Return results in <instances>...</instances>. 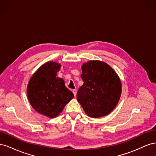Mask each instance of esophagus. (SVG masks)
Segmentation results:
<instances>
[{"instance_id":"34e87169","label":"esophagus","mask_w":156,"mask_h":156,"mask_svg":"<svg viewBox=\"0 0 156 156\" xmlns=\"http://www.w3.org/2000/svg\"><path fill=\"white\" fill-rule=\"evenodd\" d=\"M72 92H73V93L74 94V96H76V95H77V90H73Z\"/></svg>"}]
</instances>
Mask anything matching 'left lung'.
Wrapping results in <instances>:
<instances>
[{
    "label": "left lung",
    "instance_id": "obj_1",
    "mask_svg": "<svg viewBox=\"0 0 156 156\" xmlns=\"http://www.w3.org/2000/svg\"><path fill=\"white\" fill-rule=\"evenodd\" d=\"M84 82L77 94L78 102L86 114L93 119L111 112L119 103L122 83L109 65L100 60H90L82 66Z\"/></svg>",
    "mask_w": 156,
    "mask_h": 156
}]
</instances>
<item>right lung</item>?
<instances>
[{
    "label": "right lung",
    "instance_id": "right-lung-1",
    "mask_svg": "<svg viewBox=\"0 0 156 156\" xmlns=\"http://www.w3.org/2000/svg\"><path fill=\"white\" fill-rule=\"evenodd\" d=\"M60 68L61 64L56 62H45L32 75L27 85V94L31 106L49 119L58 116L74 98L64 80L57 77Z\"/></svg>",
    "mask_w": 156,
    "mask_h": 156
}]
</instances>
